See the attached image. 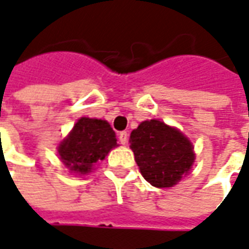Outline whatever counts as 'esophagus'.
I'll return each instance as SVG.
<instances>
[{
	"label": "esophagus",
	"mask_w": 249,
	"mask_h": 249,
	"mask_svg": "<svg viewBox=\"0 0 249 249\" xmlns=\"http://www.w3.org/2000/svg\"><path fill=\"white\" fill-rule=\"evenodd\" d=\"M118 138H119V142L122 144H126L128 141V134L126 131H122V133L118 134Z\"/></svg>",
	"instance_id": "34e87169"
}]
</instances>
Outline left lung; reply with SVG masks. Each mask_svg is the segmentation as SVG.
Listing matches in <instances>:
<instances>
[{
    "mask_svg": "<svg viewBox=\"0 0 249 249\" xmlns=\"http://www.w3.org/2000/svg\"><path fill=\"white\" fill-rule=\"evenodd\" d=\"M130 143L141 174L156 188L174 186L195 162L188 137L160 119L142 122L131 131Z\"/></svg>",
    "mask_w": 249,
    "mask_h": 249,
    "instance_id": "obj_1",
    "label": "left lung"
}]
</instances>
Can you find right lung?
Segmentation results:
<instances>
[{"label": "right lung", "mask_w": 249, "mask_h": 249, "mask_svg": "<svg viewBox=\"0 0 249 249\" xmlns=\"http://www.w3.org/2000/svg\"><path fill=\"white\" fill-rule=\"evenodd\" d=\"M116 146V135L108 122L83 116L59 144L57 151L65 167L79 174H87Z\"/></svg>", "instance_id": "right-lung-1"}]
</instances>
